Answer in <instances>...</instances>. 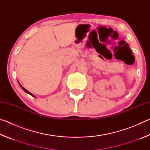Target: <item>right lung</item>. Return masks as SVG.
<instances>
[{
    "instance_id": "obj_1",
    "label": "right lung",
    "mask_w": 150,
    "mask_h": 150,
    "mask_svg": "<svg viewBox=\"0 0 150 150\" xmlns=\"http://www.w3.org/2000/svg\"><path fill=\"white\" fill-rule=\"evenodd\" d=\"M19 85H20V87H21V88H22V89H23V90H24V91H25V92H26V93H28V94H30V95H32V96H34V95H32V94L31 93H30L28 91H27V90L26 89V88H24L23 87H22V86L21 85H20V83H19Z\"/></svg>"
}]
</instances>
